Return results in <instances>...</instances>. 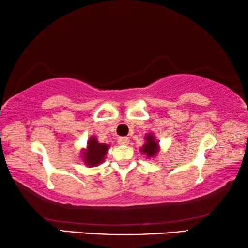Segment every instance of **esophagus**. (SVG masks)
I'll return each instance as SVG.
<instances>
[{"label":"esophagus","instance_id":"1","mask_svg":"<svg viewBox=\"0 0 248 248\" xmlns=\"http://www.w3.org/2000/svg\"><path fill=\"white\" fill-rule=\"evenodd\" d=\"M119 144H129V138L127 137H120L118 139Z\"/></svg>","mask_w":248,"mask_h":248}]
</instances>
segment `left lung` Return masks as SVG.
Segmentation results:
<instances>
[{
	"mask_svg": "<svg viewBox=\"0 0 248 248\" xmlns=\"http://www.w3.org/2000/svg\"><path fill=\"white\" fill-rule=\"evenodd\" d=\"M158 151V143L154 140L153 134H148L146 136V143L143 145V148L141 149V152L146 154L148 157L154 156Z\"/></svg>",
	"mask_w": 248,
	"mask_h": 248,
	"instance_id": "left-lung-1",
	"label": "left lung"
}]
</instances>
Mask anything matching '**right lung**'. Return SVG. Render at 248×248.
Returning a JSON list of instances; mask_svg holds the SVG:
<instances>
[{"mask_svg": "<svg viewBox=\"0 0 248 248\" xmlns=\"http://www.w3.org/2000/svg\"><path fill=\"white\" fill-rule=\"evenodd\" d=\"M108 150V145L98 143L96 138H91L89 143H87V150L84 153V159H85L87 165H98L104 159L105 154Z\"/></svg>", "mask_w": 248, "mask_h": 248, "instance_id": "right-lung-1", "label": "right lung"}]
</instances>
